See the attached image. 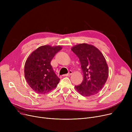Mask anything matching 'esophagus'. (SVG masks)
<instances>
[{
  "label": "esophagus",
  "mask_w": 132,
  "mask_h": 132,
  "mask_svg": "<svg viewBox=\"0 0 132 132\" xmlns=\"http://www.w3.org/2000/svg\"><path fill=\"white\" fill-rule=\"evenodd\" d=\"M72 73H73V72L72 71H70L67 74H64V75H63V76H64V77H68V76H70L71 75H72Z\"/></svg>",
  "instance_id": "obj_1"
}]
</instances>
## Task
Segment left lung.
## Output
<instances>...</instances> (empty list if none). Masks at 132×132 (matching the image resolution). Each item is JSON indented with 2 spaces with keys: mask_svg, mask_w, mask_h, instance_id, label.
Masks as SVG:
<instances>
[{
  "mask_svg": "<svg viewBox=\"0 0 132 132\" xmlns=\"http://www.w3.org/2000/svg\"><path fill=\"white\" fill-rule=\"evenodd\" d=\"M79 58L84 80L75 86L82 96L97 94L105 85L109 75V68L102 53L95 46L86 43L76 45L71 48Z\"/></svg>",
  "mask_w": 132,
  "mask_h": 132,
  "instance_id": "1",
  "label": "left lung"
}]
</instances>
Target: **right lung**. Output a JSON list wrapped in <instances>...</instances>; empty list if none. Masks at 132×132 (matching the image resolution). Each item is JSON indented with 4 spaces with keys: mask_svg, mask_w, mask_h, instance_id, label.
Segmentation results:
<instances>
[{
    "mask_svg": "<svg viewBox=\"0 0 132 132\" xmlns=\"http://www.w3.org/2000/svg\"><path fill=\"white\" fill-rule=\"evenodd\" d=\"M62 47L43 45L28 57L24 65V77L34 91L39 94L51 92L57 86L60 79L55 74L51 61Z\"/></svg>",
    "mask_w": 132,
    "mask_h": 132,
    "instance_id": "1",
    "label": "right lung"
}]
</instances>
